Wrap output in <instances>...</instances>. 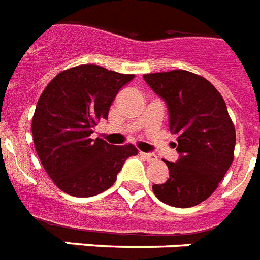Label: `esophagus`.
<instances>
[{"label":"esophagus","instance_id":"34e87169","mask_svg":"<svg viewBox=\"0 0 260 260\" xmlns=\"http://www.w3.org/2000/svg\"><path fill=\"white\" fill-rule=\"evenodd\" d=\"M141 155L146 159L147 162H151V161H155V159H157V155L151 154V153H143V151H141Z\"/></svg>","mask_w":260,"mask_h":260}]
</instances>
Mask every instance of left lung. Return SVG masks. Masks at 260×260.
I'll return each mask as SVG.
<instances>
[{
    "instance_id": "obj_1",
    "label": "left lung",
    "mask_w": 260,
    "mask_h": 260,
    "mask_svg": "<svg viewBox=\"0 0 260 260\" xmlns=\"http://www.w3.org/2000/svg\"><path fill=\"white\" fill-rule=\"evenodd\" d=\"M169 110V130L177 134V162L165 161L169 178L153 185L159 200L189 208L207 200L234 161L235 126L212 83L185 70L143 75Z\"/></svg>"
}]
</instances>
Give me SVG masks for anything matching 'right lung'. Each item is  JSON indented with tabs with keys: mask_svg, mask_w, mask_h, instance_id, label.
<instances>
[{
	"mask_svg": "<svg viewBox=\"0 0 260 260\" xmlns=\"http://www.w3.org/2000/svg\"><path fill=\"white\" fill-rule=\"evenodd\" d=\"M134 78L95 64L64 70L48 83L32 118L33 143L48 176L75 197L105 192L130 155L132 143L110 145L92 140V128L109 115L118 91Z\"/></svg>",
	"mask_w": 260,
	"mask_h": 260,
	"instance_id": "add662e5",
	"label": "right lung"
}]
</instances>
